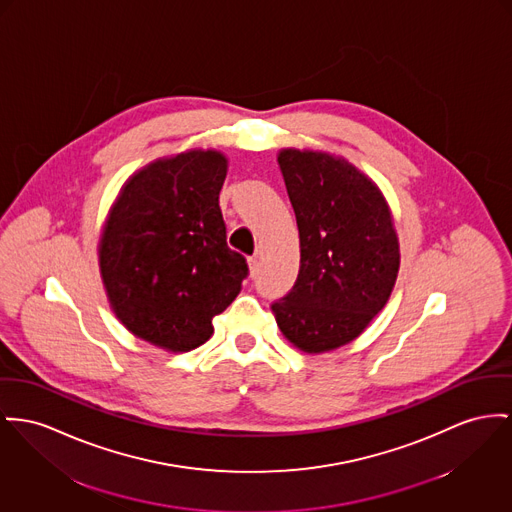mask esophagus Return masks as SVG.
Masks as SVG:
<instances>
[{
  "mask_svg": "<svg viewBox=\"0 0 512 512\" xmlns=\"http://www.w3.org/2000/svg\"><path fill=\"white\" fill-rule=\"evenodd\" d=\"M258 268H260L258 256H254V258H248V270H250V275H256V273H258Z\"/></svg>",
  "mask_w": 512,
  "mask_h": 512,
  "instance_id": "34e87169",
  "label": "esophagus"
}]
</instances>
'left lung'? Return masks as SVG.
<instances>
[{
  "label": "left lung",
  "instance_id": "obj_1",
  "mask_svg": "<svg viewBox=\"0 0 512 512\" xmlns=\"http://www.w3.org/2000/svg\"><path fill=\"white\" fill-rule=\"evenodd\" d=\"M277 163L301 266L293 289L272 305L275 322L297 349L326 353L359 338L388 303L400 242L380 188L343 157L287 147Z\"/></svg>",
  "mask_w": 512,
  "mask_h": 512
}]
</instances>
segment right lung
Wrapping results in <instances>:
<instances>
[{
	"mask_svg": "<svg viewBox=\"0 0 512 512\" xmlns=\"http://www.w3.org/2000/svg\"><path fill=\"white\" fill-rule=\"evenodd\" d=\"M229 161L190 149L134 172L110 207L99 266L116 318L139 340L184 353L213 334L248 275L227 246L219 192Z\"/></svg>",
	"mask_w": 512,
	"mask_h": 512,
	"instance_id": "add662e5",
	"label": "right lung"
}]
</instances>
